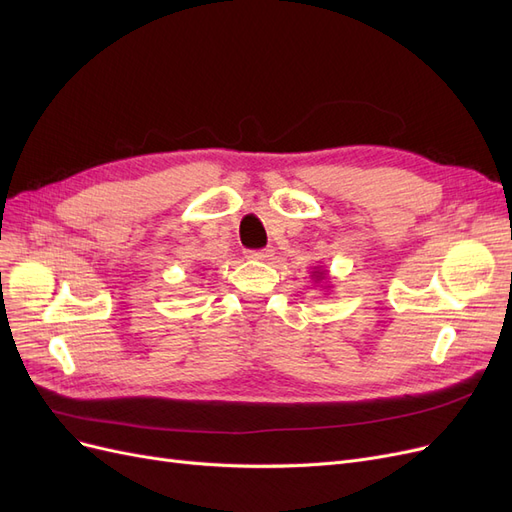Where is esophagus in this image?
<instances>
[{
	"label": "esophagus",
	"mask_w": 512,
	"mask_h": 512,
	"mask_svg": "<svg viewBox=\"0 0 512 512\" xmlns=\"http://www.w3.org/2000/svg\"><path fill=\"white\" fill-rule=\"evenodd\" d=\"M273 256V247H265V250H254L247 254V258H254V260H269Z\"/></svg>",
	"instance_id": "34e87169"
}]
</instances>
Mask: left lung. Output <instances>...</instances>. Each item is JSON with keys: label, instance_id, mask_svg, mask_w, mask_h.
Returning <instances> with one entry per match:
<instances>
[{"label": "left lung", "instance_id": "left-lung-1", "mask_svg": "<svg viewBox=\"0 0 512 512\" xmlns=\"http://www.w3.org/2000/svg\"><path fill=\"white\" fill-rule=\"evenodd\" d=\"M312 280H314V284H318L322 290H331V284H329V271H324V269L316 267V269L312 271Z\"/></svg>", "mask_w": 512, "mask_h": 512}]
</instances>
